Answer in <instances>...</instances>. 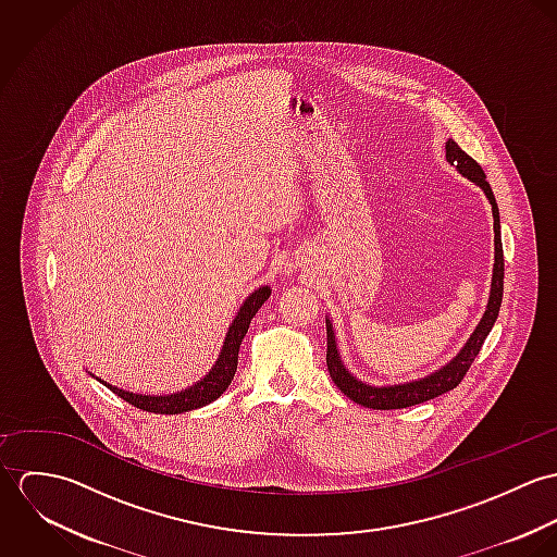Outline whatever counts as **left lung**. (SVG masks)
Segmentation results:
<instances>
[{"label":"left lung","mask_w":557,"mask_h":557,"mask_svg":"<svg viewBox=\"0 0 557 557\" xmlns=\"http://www.w3.org/2000/svg\"><path fill=\"white\" fill-rule=\"evenodd\" d=\"M446 160L470 182H474L476 186L482 188V193L486 195L488 203H491V212H493V248H495V261H493V274H491V289H488V300H486V309L482 313V318L478 321L474 332L470 334V338L466 341V345L459 349V354L446 362L442 369L420 377V380H411V382H403V384H391V386H371L362 380H358L343 362L341 351L336 347V334L332 327V319L325 318V330H327V354H325V362H327V371L332 382L336 384V388L351 398L358 405L371 407V409H400V407H411L424 400L440 397L453 388H457L461 384V380L466 377L468 369L472 367L474 358L484 343V338L488 336L499 307H502V294H504V250H502V232H499V210L493 197V190L486 182L484 171L480 169L476 160L468 157L453 139L446 141Z\"/></svg>","instance_id":"1"}]
</instances>
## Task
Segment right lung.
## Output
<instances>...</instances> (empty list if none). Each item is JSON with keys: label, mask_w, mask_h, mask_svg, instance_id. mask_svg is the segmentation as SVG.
Listing matches in <instances>:
<instances>
[{"label": "right lung", "mask_w": 557, "mask_h": 557, "mask_svg": "<svg viewBox=\"0 0 557 557\" xmlns=\"http://www.w3.org/2000/svg\"><path fill=\"white\" fill-rule=\"evenodd\" d=\"M270 294H272V289L268 285H261L252 294H248V298L242 302L236 318L230 323V330L225 334V341H223V347H221V354H219L214 367L197 384H193L180 393H173V395H139V393L122 391L107 382H102V384L117 397L124 398L126 403L144 409V411H152V413H184V411L199 409V407L216 400L230 388V384L236 375V369H238L239 345L248 332L250 319L255 318V313L270 298Z\"/></svg>", "instance_id": "1"}]
</instances>
